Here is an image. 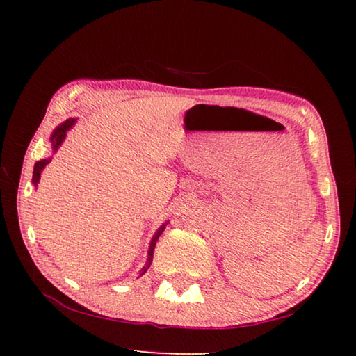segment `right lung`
<instances>
[{
  "label": "right lung",
  "mask_w": 356,
  "mask_h": 356,
  "mask_svg": "<svg viewBox=\"0 0 356 356\" xmlns=\"http://www.w3.org/2000/svg\"><path fill=\"white\" fill-rule=\"evenodd\" d=\"M74 122H75V119H69V120H65L64 124H61L59 125V127L55 130V134L51 135V146H53V150H58V147L61 146V143L64 141V138H65V131H67L72 125H74ZM47 163H50V159H47V160H40V161H38V163L34 165V172H33V184L34 185H38V182H39V179H40V172H42V170H44V168L47 166ZM163 229H165V226H161L159 231H156V234L154 236V238H152V242H150V248H149V262L152 261V256H154V248H155V245H156V240H159V237L161 236V232H163ZM149 267V265H147ZM146 272V268L143 270V273Z\"/></svg>",
  "instance_id": "right-lung-1"
}]
</instances>
